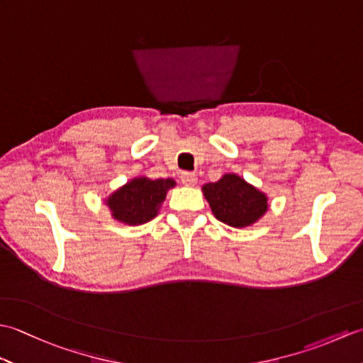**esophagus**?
<instances>
[{
    "label": "esophagus",
    "mask_w": 363,
    "mask_h": 363,
    "mask_svg": "<svg viewBox=\"0 0 363 363\" xmlns=\"http://www.w3.org/2000/svg\"><path fill=\"white\" fill-rule=\"evenodd\" d=\"M181 181L184 186H196L198 182V177L195 173H190V172H184L181 174Z\"/></svg>",
    "instance_id": "esophagus-1"
}]
</instances>
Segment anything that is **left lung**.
<instances>
[{
    "label": "left lung",
    "mask_w": 363,
    "mask_h": 363,
    "mask_svg": "<svg viewBox=\"0 0 363 363\" xmlns=\"http://www.w3.org/2000/svg\"><path fill=\"white\" fill-rule=\"evenodd\" d=\"M203 195L215 218L230 228H248L268 211V196L235 173L223 174L217 182L204 184Z\"/></svg>",
    "instance_id": "1"
}]
</instances>
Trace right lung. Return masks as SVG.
Segmentation results:
<instances>
[{
    "label": "right lung",
    "mask_w": 363,
    "mask_h": 363,
    "mask_svg": "<svg viewBox=\"0 0 363 363\" xmlns=\"http://www.w3.org/2000/svg\"><path fill=\"white\" fill-rule=\"evenodd\" d=\"M176 187V181L150 179L148 176H135L125 186L113 190L104 198L113 220L128 226H140L157 217L168 190Z\"/></svg>",
    "instance_id": "obj_1"
}]
</instances>
